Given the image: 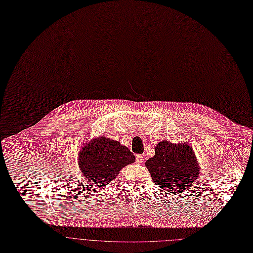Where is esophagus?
<instances>
[{"instance_id":"obj_1","label":"esophagus","mask_w":253,"mask_h":253,"mask_svg":"<svg viewBox=\"0 0 253 253\" xmlns=\"http://www.w3.org/2000/svg\"><path fill=\"white\" fill-rule=\"evenodd\" d=\"M136 161H137V163H139V164L143 163V162H144V157H143V155H137V156H136Z\"/></svg>"}]
</instances>
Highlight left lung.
Returning a JSON list of instances; mask_svg holds the SVG:
<instances>
[{
	"label": "left lung",
	"instance_id": "1",
	"mask_svg": "<svg viewBox=\"0 0 253 253\" xmlns=\"http://www.w3.org/2000/svg\"><path fill=\"white\" fill-rule=\"evenodd\" d=\"M145 166L155 184L170 193L188 190L196 184L202 172L196 154L188 142H159L154 157L148 159Z\"/></svg>",
	"mask_w": 253,
	"mask_h": 253
}]
</instances>
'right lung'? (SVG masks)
I'll list each match as a JSON object with an SVG mask.
<instances>
[{
    "mask_svg": "<svg viewBox=\"0 0 253 253\" xmlns=\"http://www.w3.org/2000/svg\"><path fill=\"white\" fill-rule=\"evenodd\" d=\"M77 161L84 179L96 188H107L124 167L135 162V156L120 142L101 136L85 143Z\"/></svg>",
    "mask_w": 253,
    "mask_h": 253,
    "instance_id": "right-lung-1",
    "label": "right lung"
}]
</instances>
